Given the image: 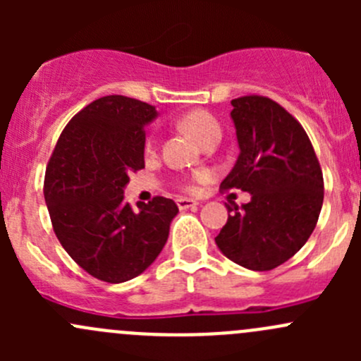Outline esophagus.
Listing matches in <instances>:
<instances>
[{"label": "esophagus", "mask_w": 361, "mask_h": 361, "mask_svg": "<svg viewBox=\"0 0 361 361\" xmlns=\"http://www.w3.org/2000/svg\"><path fill=\"white\" fill-rule=\"evenodd\" d=\"M176 204L180 209H190V207L199 206L197 201H194V199H188V197H178Z\"/></svg>", "instance_id": "esophagus-1"}]
</instances>
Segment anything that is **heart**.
Returning <instances> with one entry per match:
<instances>
[{
	"label": "heart",
	"instance_id": "1",
	"mask_svg": "<svg viewBox=\"0 0 361 361\" xmlns=\"http://www.w3.org/2000/svg\"><path fill=\"white\" fill-rule=\"evenodd\" d=\"M180 126L183 127L185 133L190 134L194 140H197L199 143H204L207 136H211L213 133H220V126H218L216 120L206 111H190L187 115H183L180 118ZM194 188V187H188Z\"/></svg>",
	"mask_w": 361,
	"mask_h": 361
}]
</instances>
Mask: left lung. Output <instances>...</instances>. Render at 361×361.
I'll use <instances>...</instances> for the list:
<instances>
[{
	"instance_id": "left-lung-1",
	"label": "left lung",
	"mask_w": 361,
	"mask_h": 361,
	"mask_svg": "<svg viewBox=\"0 0 361 361\" xmlns=\"http://www.w3.org/2000/svg\"><path fill=\"white\" fill-rule=\"evenodd\" d=\"M239 157L220 187L241 188L251 201L227 206L218 250L250 271H271L312 234L323 204V174L300 123L269 97L232 99Z\"/></svg>"
}]
</instances>
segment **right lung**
<instances>
[{
	"mask_svg": "<svg viewBox=\"0 0 361 361\" xmlns=\"http://www.w3.org/2000/svg\"><path fill=\"white\" fill-rule=\"evenodd\" d=\"M152 104L104 96L76 113L45 173V202L57 239L94 278L123 283L147 271L169 235L176 202L155 197L133 209L123 201L129 174L145 167Z\"/></svg>",
	"mask_w": 361,
	"mask_h": 361,
	"instance_id": "right-lung-1",
	"label": "right lung"
}]
</instances>
